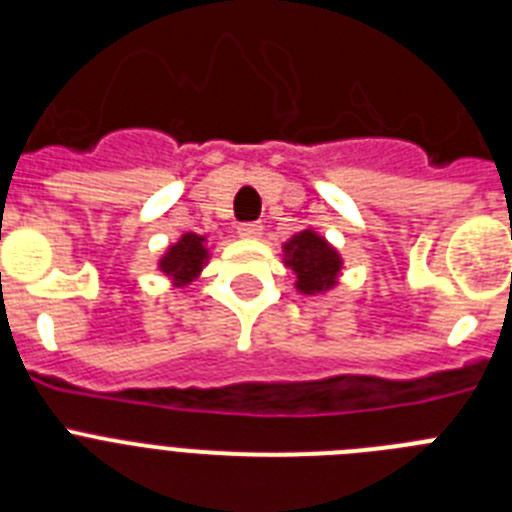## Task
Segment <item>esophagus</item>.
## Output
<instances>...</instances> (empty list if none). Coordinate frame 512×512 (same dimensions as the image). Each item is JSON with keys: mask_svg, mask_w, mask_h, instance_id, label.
Listing matches in <instances>:
<instances>
[{"mask_svg": "<svg viewBox=\"0 0 512 512\" xmlns=\"http://www.w3.org/2000/svg\"><path fill=\"white\" fill-rule=\"evenodd\" d=\"M261 233H264V225H261V223H241V225H238V235H241V238H246V241H251V238H259Z\"/></svg>", "mask_w": 512, "mask_h": 512, "instance_id": "obj_1", "label": "esophagus"}]
</instances>
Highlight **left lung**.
<instances>
[{
    "instance_id": "8db88e82",
    "label": "left lung",
    "mask_w": 512,
    "mask_h": 512,
    "mask_svg": "<svg viewBox=\"0 0 512 512\" xmlns=\"http://www.w3.org/2000/svg\"><path fill=\"white\" fill-rule=\"evenodd\" d=\"M284 264L295 271V287L302 295H320L336 287L341 256L323 235L315 230H302L284 243Z\"/></svg>"
}]
</instances>
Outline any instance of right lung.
Instances as JSON below:
<instances>
[{
  "label": "right lung",
  "mask_w": 512,
  "mask_h": 512,
  "mask_svg": "<svg viewBox=\"0 0 512 512\" xmlns=\"http://www.w3.org/2000/svg\"><path fill=\"white\" fill-rule=\"evenodd\" d=\"M205 261V235L184 233L174 246H169V251L164 253V259L158 261V269L164 271L166 277L174 279L176 287H184V284H189L200 274Z\"/></svg>",
  "instance_id": "right-lung-1"
}]
</instances>
